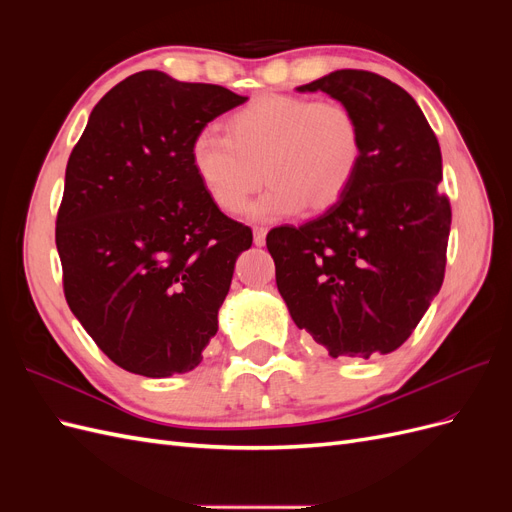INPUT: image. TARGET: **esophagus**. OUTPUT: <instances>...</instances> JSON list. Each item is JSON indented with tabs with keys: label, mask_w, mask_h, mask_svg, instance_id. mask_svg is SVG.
<instances>
[{
	"label": "esophagus",
	"mask_w": 512,
	"mask_h": 512,
	"mask_svg": "<svg viewBox=\"0 0 512 512\" xmlns=\"http://www.w3.org/2000/svg\"><path fill=\"white\" fill-rule=\"evenodd\" d=\"M265 241H267V228L256 226L254 228V245L262 247V245H265Z\"/></svg>",
	"instance_id": "obj_1"
}]
</instances>
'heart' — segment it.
Masks as SVG:
<instances>
[{
    "mask_svg": "<svg viewBox=\"0 0 512 512\" xmlns=\"http://www.w3.org/2000/svg\"><path fill=\"white\" fill-rule=\"evenodd\" d=\"M361 149L359 121L342 102L267 96L232 115L228 134L200 130L190 160L207 196L226 213L243 211L265 175L269 188L250 213L277 220L305 207H333L350 188Z\"/></svg>",
    "mask_w": 512,
    "mask_h": 512,
    "instance_id": "b5f03b06",
    "label": "heart"
}]
</instances>
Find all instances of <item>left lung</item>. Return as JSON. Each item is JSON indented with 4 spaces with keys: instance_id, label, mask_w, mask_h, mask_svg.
Wrapping results in <instances>:
<instances>
[{
    "instance_id": "1",
    "label": "left lung",
    "mask_w": 512,
    "mask_h": 512,
    "mask_svg": "<svg viewBox=\"0 0 512 512\" xmlns=\"http://www.w3.org/2000/svg\"><path fill=\"white\" fill-rule=\"evenodd\" d=\"M297 91H324L361 128L346 194L316 220L267 235L288 312L337 356L397 350L440 292L451 205L438 192L442 153L406 89L365 70H335Z\"/></svg>"
}]
</instances>
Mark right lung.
I'll use <instances>...</instances> for the list:
<instances>
[{"instance_id":"right-lung-1","label":"right lung","mask_w":512,"mask_h":512,"mask_svg":"<svg viewBox=\"0 0 512 512\" xmlns=\"http://www.w3.org/2000/svg\"><path fill=\"white\" fill-rule=\"evenodd\" d=\"M247 98L145 70L115 85L70 153L55 243L72 314L115 365L192 371L218 333L252 230L200 185L190 147Z\"/></svg>"}]
</instances>
